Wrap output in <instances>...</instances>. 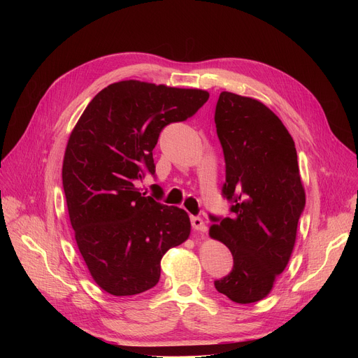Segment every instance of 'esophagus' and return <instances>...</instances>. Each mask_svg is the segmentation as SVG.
<instances>
[{"label": "esophagus", "mask_w": 358, "mask_h": 358, "mask_svg": "<svg viewBox=\"0 0 358 358\" xmlns=\"http://www.w3.org/2000/svg\"><path fill=\"white\" fill-rule=\"evenodd\" d=\"M192 227L194 231L200 232V234H204L206 231H208V227H206V223L203 222L201 217H197V216H192Z\"/></svg>", "instance_id": "esophagus-1"}]
</instances>
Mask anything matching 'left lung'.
Masks as SVG:
<instances>
[{"mask_svg": "<svg viewBox=\"0 0 358 358\" xmlns=\"http://www.w3.org/2000/svg\"><path fill=\"white\" fill-rule=\"evenodd\" d=\"M227 162L222 193L235 216L217 219L209 235L229 248L231 274L215 281L219 293L247 305L264 299L292 257L306 203L294 141L261 101L222 91L215 113Z\"/></svg>", "mask_w": 358, "mask_h": 358, "instance_id": "1", "label": "left lung"}]
</instances>
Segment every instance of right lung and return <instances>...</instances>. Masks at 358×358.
I'll return each mask as SVG.
<instances>
[{
  "label": "right lung",
  "instance_id": "add662e5",
  "mask_svg": "<svg viewBox=\"0 0 358 358\" xmlns=\"http://www.w3.org/2000/svg\"><path fill=\"white\" fill-rule=\"evenodd\" d=\"M208 100L199 88L119 81L90 101L72 129L62 165L68 215L85 266L104 292L152 289L164 254L189 239L187 212L145 197L136 182L145 169L155 173L161 130Z\"/></svg>",
  "mask_w": 358,
  "mask_h": 358
}]
</instances>
